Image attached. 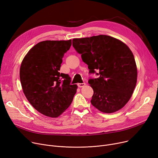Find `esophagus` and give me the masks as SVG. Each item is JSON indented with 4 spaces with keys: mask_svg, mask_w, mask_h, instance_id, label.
Wrapping results in <instances>:
<instances>
[{
    "mask_svg": "<svg viewBox=\"0 0 158 158\" xmlns=\"http://www.w3.org/2000/svg\"><path fill=\"white\" fill-rule=\"evenodd\" d=\"M86 85L85 82H83V83H78L77 86L79 88H82V87H84Z\"/></svg>",
    "mask_w": 158,
    "mask_h": 158,
    "instance_id": "esophagus-1",
    "label": "esophagus"
}]
</instances>
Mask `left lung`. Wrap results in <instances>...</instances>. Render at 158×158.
Segmentation results:
<instances>
[{
  "instance_id": "8db88e82",
  "label": "left lung",
  "mask_w": 158,
  "mask_h": 158,
  "mask_svg": "<svg viewBox=\"0 0 158 158\" xmlns=\"http://www.w3.org/2000/svg\"><path fill=\"white\" fill-rule=\"evenodd\" d=\"M72 45L88 64L89 73L98 76L88 81L94 89L92 104L106 113L122 108L131 98L137 81L136 64L130 48L107 35L75 38Z\"/></svg>"
}]
</instances>
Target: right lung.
I'll list each match as a JSON object with an SVG mask.
<instances>
[{"instance_id":"1","label":"right lung","mask_w":158,"mask_h":158,"mask_svg":"<svg viewBox=\"0 0 158 158\" xmlns=\"http://www.w3.org/2000/svg\"><path fill=\"white\" fill-rule=\"evenodd\" d=\"M72 40L41 41L25 56L20 69L23 92L38 112L56 118L71 104L77 86L69 74L59 72Z\"/></svg>"}]
</instances>
